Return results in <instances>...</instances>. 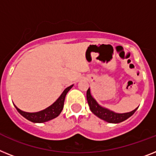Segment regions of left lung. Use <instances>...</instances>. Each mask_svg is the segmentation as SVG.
<instances>
[{
    "label": "left lung",
    "instance_id": "8db88e82",
    "mask_svg": "<svg viewBox=\"0 0 156 156\" xmlns=\"http://www.w3.org/2000/svg\"><path fill=\"white\" fill-rule=\"evenodd\" d=\"M86 98H87V101L90 105V108L91 112L94 114L98 116L101 120L107 121L108 123H120L129 118L132 115H133L137 108L134 109L132 112H126V113H116L114 112L108 110L107 108H102L98 104L96 101L94 100V98L90 94V90L88 89L86 92Z\"/></svg>",
    "mask_w": 156,
    "mask_h": 156
}]
</instances>
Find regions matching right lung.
Wrapping results in <instances>:
<instances>
[{"mask_svg": "<svg viewBox=\"0 0 156 156\" xmlns=\"http://www.w3.org/2000/svg\"><path fill=\"white\" fill-rule=\"evenodd\" d=\"M73 85L64 90L63 93L61 94V96L58 98V99L55 102L52 104L51 106L48 108H45L44 110L40 111L37 112H26L20 110L16 106V108L17 109L18 112L23 116L25 117L27 120H30L31 122L34 123H44L47 122L48 120H51L52 119L55 118L58 115L61 113L62 108H63L64 105V101H65V98H66V94L68 91L72 88Z\"/></svg>", "mask_w": 156, "mask_h": 156, "instance_id": "obj_1", "label": "right lung"}]
</instances>
